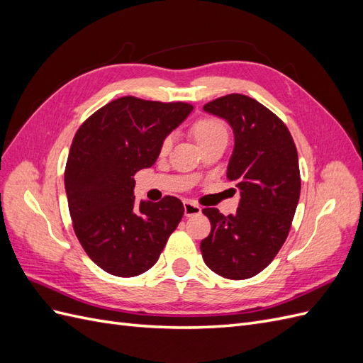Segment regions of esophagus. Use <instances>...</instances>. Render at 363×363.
<instances>
[{"label":"esophagus","mask_w":363,"mask_h":363,"mask_svg":"<svg viewBox=\"0 0 363 363\" xmlns=\"http://www.w3.org/2000/svg\"><path fill=\"white\" fill-rule=\"evenodd\" d=\"M184 215L186 216H194V215H199L201 213V207L195 203L191 201H184Z\"/></svg>","instance_id":"obj_1"}]
</instances>
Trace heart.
Instances as JSON below:
<instances>
[{
    "label": "heart",
    "mask_w": 363,
    "mask_h": 363,
    "mask_svg": "<svg viewBox=\"0 0 363 363\" xmlns=\"http://www.w3.org/2000/svg\"><path fill=\"white\" fill-rule=\"evenodd\" d=\"M191 133L195 138L196 144H199L200 147H204L206 144H211V142H213L216 139L227 138V130L223 125V123H219L218 119H213V118L196 119L191 127ZM171 144H172L171 136L164 138L162 145H160V151L168 152V150L171 148Z\"/></svg>",
    "instance_id": "obj_1"
}]
</instances>
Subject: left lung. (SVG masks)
<instances>
[{
	"label": "left lung",
	"instance_id": "8db88e82",
	"mask_svg": "<svg viewBox=\"0 0 363 363\" xmlns=\"http://www.w3.org/2000/svg\"><path fill=\"white\" fill-rule=\"evenodd\" d=\"M203 111L233 130L227 179L240 199L235 215L204 208L212 230L201 240V255L218 276L250 279L269 265L288 238L301 189L298 155L283 121L247 95L221 96Z\"/></svg>",
	"mask_w": 363,
	"mask_h": 363
}]
</instances>
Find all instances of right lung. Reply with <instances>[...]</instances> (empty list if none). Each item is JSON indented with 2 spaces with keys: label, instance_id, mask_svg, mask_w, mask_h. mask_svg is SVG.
<instances>
[{
  "label": "right lung",
  "instance_id": "right-lung-1",
  "mask_svg": "<svg viewBox=\"0 0 363 363\" xmlns=\"http://www.w3.org/2000/svg\"><path fill=\"white\" fill-rule=\"evenodd\" d=\"M186 103L123 96L77 131L65 169L74 232L86 255L116 277H135L157 262L184 213L164 196L138 201L133 175L156 163L160 145L192 112Z\"/></svg>",
  "mask_w": 363,
  "mask_h": 363
}]
</instances>
